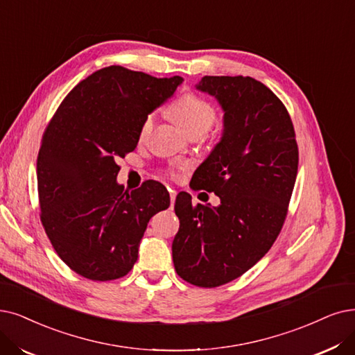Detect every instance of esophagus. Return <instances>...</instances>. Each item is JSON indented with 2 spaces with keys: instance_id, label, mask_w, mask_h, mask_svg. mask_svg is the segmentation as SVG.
I'll list each match as a JSON object with an SVG mask.
<instances>
[{
  "instance_id": "34e87169",
  "label": "esophagus",
  "mask_w": 355,
  "mask_h": 355,
  "mask_svg": "<svg viewBox=\"0 0 355 355\" xmlns=\"http://www.w3.org/2000/svg\"><path fill=\"white\" fill-rule=\"evenodd\" d=\"M168 193H170V204H172V207H173V204H175V200H176V195H178V192H176L175 189H170V188H168Z\"/></svg>"
}]
</instances>
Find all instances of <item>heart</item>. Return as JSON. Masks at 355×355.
I'll use <instances>...</instances> for the list:
<instances>
[{"label": "heart", "instance_id": "b5f03b06", "mask_svg": "<svg viewBox=\"0 0 355 355\" xmlns=\"http://www.w3.org/2000/svg\"><path fill=\"white\" fill-rule=\"evenodd\" d=\"M170 113L175 118V121L182 126L185 132L191 137H201L214 125L217 119L216 107L212 106L205 98L196 96L193 93H185L170 106ZM155 123V113L150 112L144 116L143 122L139 125V139H144L153 131V126ZM166 173L170 178H176L179 173V168L168 167Z\"/></svg>", "mask_w": 355, "mask_h": 355}]
</instances>
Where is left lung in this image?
Wrapping results in <instances>:
<instances>
[{"mask_svg": "<svg viewBox=\"0 0 355 355\" xmlns=\"http://www.w3.org/2000/svg\"><path fill=\"white\" fill-rule=\"evenodd\" d=\"M196 89L220 102L224 132L191 188L214 192L221 204L193 205L180 192L172 253L182 279L214 288L242 277L274 245L288 212L299 147L287 107L261 81L205 76Z\"/></svg>", "mask_w": 355, "mask_h": 355, "instance_id": "obj_1", "label": "left lung"}]
</instances>
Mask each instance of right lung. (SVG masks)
Returning <instances> with one entry per match:
<instances>
[{"instance_id": "add662e5", "label": "right lung", "mask_w": 355, "mask_h": 355, "mask_svg": "<svg viewBox=\"0 0 355 355\" xmlns=\"http://www.w3.org/2000/svg\"><path fill=\"white\" fill-rule=\"evenodd\" d=\"M182 81L110 65L80 81L48 123L37 155L40 221L78 275L125 277L150 218L168 208L160 182L147 180L132 192L118 185V160L135 150L144 116Z\"/></svg>"}]
</instances>
